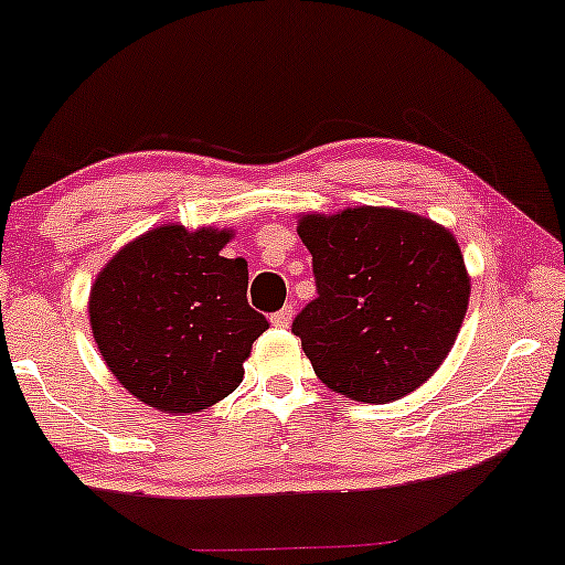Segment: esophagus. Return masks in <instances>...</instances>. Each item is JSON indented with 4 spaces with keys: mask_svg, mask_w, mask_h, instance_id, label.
Listing matches in <instances>:
<instances>
[{
    "mask_svg": "<svg viewBox=\"0 0 565 565\" xmlns=\"http://www.w3.org/2000/svg\"><path fill=\"white\" fill-rule=\"evenodd\" d=\"M291 316H295V310H291V305H284L281 310H276L274 316H270V323L278 326V329H287L291 323Z\"/></svg>",
    "mask_w": 565,
    "mask_h": 565,
    "instance_id": "obj_1",
    "label": "esophagus"
}]
</instances>
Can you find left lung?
Here are the masks:
<instances>
[{
	"label": "left lung",
	"mask_w": 565,
	"mask_h": 565,
	"mask_svg": "<svg viewBox=\"0 0 565 565\" xmlns=\"http://www.w3.org/2000/svg\"><path fill=\"white\" fill-rule=\"evenodd\" d=\"M318 297L291 321L312 371L358 403L420 386L455 344L468 310L458 242L429 217L390 207L305 215Z\"/></svg>",
	"instance_id": "obj_1"
}]
</instances>
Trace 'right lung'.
<instances>
[{"label":"right lung","instance_id":"add662e5","mask_svg":"<svg viewBox=\"0 0 565 565\" xmlns=\"http://www.w3.org/2000/svg\"><path fill=\"white\" fill-rule=\"evenodd\" d=\"M228 231L160 226L102 268L88 316L107 369L134 397L196 413L239 386L268 329L247 302V260L223 257Z\"/></svg>","mask_w":565,"mask_h":565}]
</instances>
